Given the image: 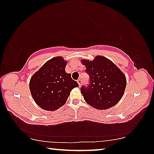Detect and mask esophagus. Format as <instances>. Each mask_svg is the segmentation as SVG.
Segmentation results:
<instances>
[{"label":"esophagus","instance_id":"esophagus-1","mask_svg":"<svg viewBox=\"0 0 154 154\" xmlns=\"http://www.w3.org/2000/svg\"><path fill=\"white\" fill-rule=\"evenodd\" d=\"M77 83H79V87H81L82 86V80L81 79H79L77 80Z\"/></svg>","mask_w":154,"mask_h":154}]
</instances>
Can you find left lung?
<instances>
[{"instance_id": "left-lung-1", "label": "left lung", "mask_w": 154, "mask_h": 154, "mask_svg": "<svg viewBox=\"0 0 154 154\" xmlns=\"http://www.w3.org/2000/svg\"><path fill=\"white\" fill-rule=\"evenodd\" d=\"M90 77L89 83L81 88L85 100L93 107L107 109L116 105L124 94L126 79L119 68L103 56L93 61L82 60Z\"/></svg>"}]
</instances>
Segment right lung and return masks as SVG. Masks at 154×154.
I'll return each mask as SVG.
<instances>
[{
    "mask_svg": "<svg viewBox=\"0 0 154 154\" xmlns=\"http://www.w3.org/2000/svg\"><path fill=\"white\" fill-rule=\"evenodd\" d=\"M66 62L56 57L47 62L31 77L30 90L36 103L46 111H54L66 103L71 91L79 87L71 73L65 72Z\"/></svg>",
    "mask_w": 154,
    "mask_h": 154,
    "instance_id": "add662e5",
    "label": "right lung"
}]
</instances>
